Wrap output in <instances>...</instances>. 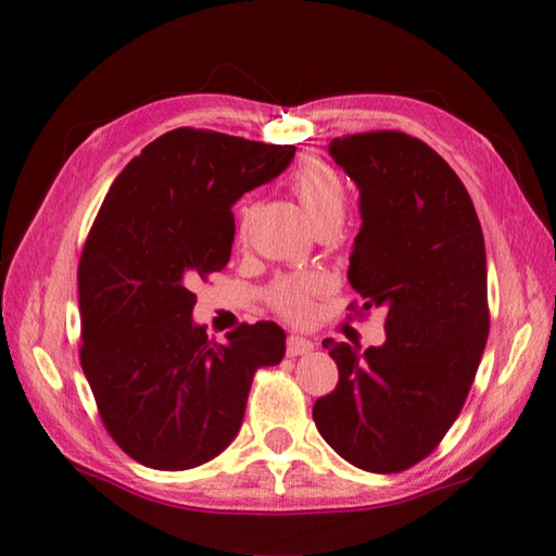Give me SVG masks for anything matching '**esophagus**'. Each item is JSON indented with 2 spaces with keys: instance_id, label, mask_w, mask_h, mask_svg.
Here are the masks:
<instances>
[{
  "instance_id": "esophagus-1",
  "label": "esophagus",
  "mask_w": 556,
  "mask_h": 556,
  "mask_svg": "<svg viewBox=\"0 0 556 556\" xmlns=\"http://www.w3.org/2000/svg\"><path fill=\"white\" fill-rule=\"evenodd\" d=\"M313 351V341L311 339H303V337H296L291 334L287 339V353L293 358V356H303V353H311Z\"/></svg>"
}]
</instances>
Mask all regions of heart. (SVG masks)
I'll return each instance as SVG.
<instances>
[{
  "label": "heart",
  "mask_w": 556,
  "mask_h": 556,
  "mask_svg": "<svg viewBox=\"0 0 556 556\" xmlns=\"http://www.w3.org/2000/svg\"><path fill=\"white\" fill-rule=\"evenodd\" d=\"M291 191L299 198L305 215L311 217L313 227L320 229L325 224H341L346 212V186L341 176L323 160H305L291 176ZM251 219V210L241 212L239 233L243 236ZM327 291V281L320 275H293L279 277L269 285L265 299L269 308L285 320L299 323L311 315L313 301Z\"/></svg>",
  "instance_id": "b5f03b06"
}]
</instances>
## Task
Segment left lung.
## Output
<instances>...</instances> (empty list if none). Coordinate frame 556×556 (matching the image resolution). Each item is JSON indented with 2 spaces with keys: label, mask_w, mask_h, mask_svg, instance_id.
Instances as JSON below:
<instances>
[{
  "label": "left lung",
  "mask_w": 556,
  "mask_h": 556,
  "mask_svg": "<svg viewBox=\"0 0 556 556\" xmlns=\"http://www.w3.org/2000/svg\"><path fill=\"white\" fill-rule=\"evenodd\" d=\"M329 155L361 188L349 281L365 311H387V341L363 353L323 341L339 382L313 420L349 464L401 473L444 440L476 380L490 332L485 239L466 186L420 138L341 136Z\"/></svg>",
  "instance_id": "obj_1"
}]
</instances>
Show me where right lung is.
<instances>
[{
	"label": "right lung",
	"mask_w": 556,
	"mask_h": 556,
	"mask_svg": "<svg viewBox=\"0 0 556 556\" xmlns=\"http://www.w3.org/2000/svg\"><path fill=\"white\" fill-rule=\"evenodd\" d=\"M296 155L174 128L116 176L78 263L80 365L112 440L138 464L186 470L239 432L260 368L285 358L275 323L239 325L227 344L193 325L198 279L231 257V205Z\"/></svg>",
	"instance_id": "add662e5"
}]
</instances>
